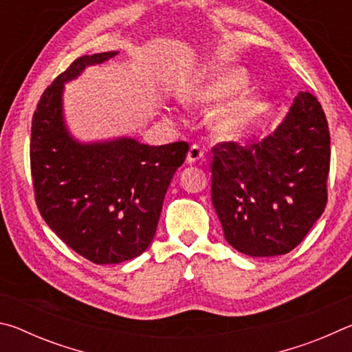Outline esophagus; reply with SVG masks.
I'll return each mask as SVG.
<instances>
[{
  "instance_id": "esophagus-1",
  "label": "esophagus",
  "mask_w": 352,
  "mask_h": 352,
  "mask_svg": "<svg viewBox=\"0 0 352 352\" xmlns=\"http://www.w3.org/2000/svg\"><path fill=\"white\" fill-rule=\"evenodd\" d=\"M204 160H205L204 148H201V147H200V146H197V144L190 146L189 152H188V157H186V162H188L189 164H194V163H200V162H204Z\"/></svg>"
}]
</instances>
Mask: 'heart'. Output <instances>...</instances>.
<instances>
[{
  "instance_id": "heart-1",
  "label": "heart",
  "mask_w": 352,
  "mask_h": 352,
  "mask_svg": "<svg viewBox=\"0 0 352 352\" xmlns=\"http://www.w3.org/2000/svg\"><path fill=\"white\" fill-rule=\"evenodd\" d=\"M247 83V76L242 69H219L206 85L197 88L188 98L189 102L199 105H214L222 102ZM254 116V104L252 100L241 99L220 110L212 121V130L220 138H237L245 132Z\"/></svg>"
}]
</instances>
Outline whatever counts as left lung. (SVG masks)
I'll return each mask as SVG.
<instances>
[{
	"label": "left lung",
	"instance_id": "obj_1",
	"mask_svg": "<svg viewBox=\"0 0 352 352\" xmlns=\"http://www.w3.org/2000/svg\"><path fill=\"white\" fill-rule=\"evenodd\" d=\"M211 199L226 242L252 258L294 250L327 201L331 136L314 94L300 91L264 140L211 148Z\"/></svg>",
	"mask_w": 352,
	"mask_h": 352
}]
</instances>
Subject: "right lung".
Masks as SVG:
<instances>
[{
    "mask_svg": "<svg viewBox=\"0 0 352 352\" xmlns=\"http://www.w3.org/2000/svg\"><path fill=\"white\" fill-rule=\"evenodd\" d=\"M118 52L82 56L41 94L32 116L31 172L47 226L94 264H119L146 252L163 200L189 144H141L133 138L76 141L63 119V85Z\"/></svg>",
    "mask_w": 352,
    "mask_h": 352,
    "instance_id": "add662e5",
    "label": "right lung"
}]
</instances>
